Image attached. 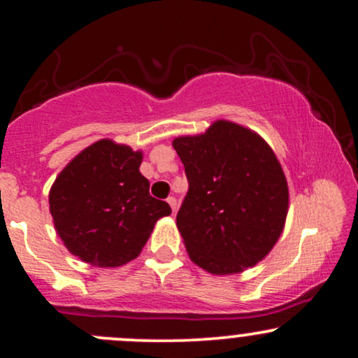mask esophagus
<instances>
[{
  "label": "esophagus",
  "mask_w": 358,
  "mask_h": 358,
  "mask_svg": "<svg viewBox=\"0 0 358 358\" xmlns=\"http://www.w3.org/2000/svg\"><path fill=\"white\" fill-rule=\"evenodd\" d=\"M166 202H168V205H170V207H171V212H176V199H175V196H168V199H166Z\"/></svg>",
  "instance_id": "1"
}]
</instances>
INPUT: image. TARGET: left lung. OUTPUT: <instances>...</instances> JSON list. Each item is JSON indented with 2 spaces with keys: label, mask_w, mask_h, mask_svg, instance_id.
<instances>
[{
  "label": "left lung",
  "mask_w": 358,
  "mask_h": 358,
  "mask_svg": "<svg viewBox=\"0 0 358 358\" xmlns=\"http://www.w3.org/2000/svg\"><path fill=\"white\" fill-rule=\"evenodd\" d=\"M188 178L176 227L207 273L239 274L262 261L286 224L289 190L273 148L256 131L217 119L173 139Z\"/></svg>",
  "instance_id": "1"
}]
</instances>
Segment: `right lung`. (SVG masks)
Wrapping results in <instances>:
<instances>
[{
  "instance_id": "right-lung-1",
  "label": "right lung",
  "mask_w": 358,
  "mask_h": 358,
  "mask_svg": "<svg viewBox=\"0 0 358 358\" xmlns=\"http://www.w3.org/2000/svg\"><path fill=\"white\" fill-rule=\"evenodd\" d=\"M143 151L99 139L67 163L48 203L57 236L69 252L97 268L136 259L170 205L150 195L139 166Z\"/></svg>"
}]
</instances>
